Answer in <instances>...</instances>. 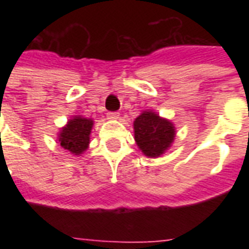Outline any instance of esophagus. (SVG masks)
Instances as JSON below:
<instances>
[{
	"instance_id": "obj_1",
	"label": "esophagus",
	"mask_w": 249,
	"mask_h": 249,
	"mask_svg": "<svg viewBox=\"0 0 249 249\" xmlns=\"http://www.w3.org/2000/svg\"><path fill=\"white\" fill-rule=\"evenodd\" d=\"M119 112H108V113H107V117H108L109 120H117L119 119Z\"/></svg>"
}]
</instances>
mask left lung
<instances>
[{
  "label": "left lung",
  "instance_id": "1",
  "mask_svg": "<svg viewBox=\"0 0 249 249\" xmlns=\"http://www.w3.org/2000/svg\"><path fill=\"white\" fill-rule=\"evenodd\" d=\"M135 140L148 157H159L167 151L175 139V126L171 121L153 112H144L135 120Z\"/></svg>",
  "mask_w": 249,
  "mask_h": 249
}]
</instances>
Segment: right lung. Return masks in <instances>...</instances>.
I'll return each instance as SVG.
<instances>
[{
	"mask_svg": "<svg viewBox=\"0 0 249 249\" xmlns=\"http://www.w3.org/2000/svg\"><path fill=\"white\" fill-rule=\"evenodd\" d=\"M92 126V120L77 116L68 123L65 128H62L58 141L61 142L64 149H68L74 155H80L89 145V135Z\"/></svg>",
	"mask_w": 249,
	"mask_h": 249,
	"instance_id": "right-lung-1",
	"label": "right lung"
}]
</instances>
